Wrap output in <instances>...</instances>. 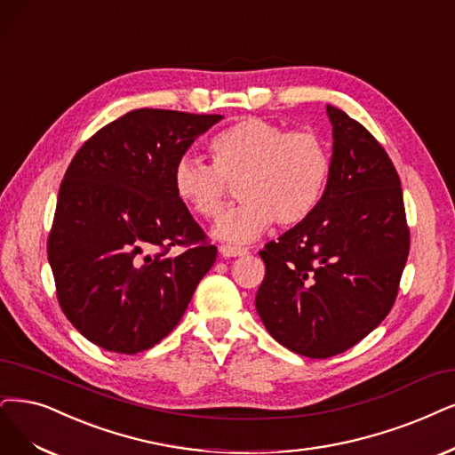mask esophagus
Returning a JSON list of instances; mask_svg holds the SVG:
<instances>
[{"instance_id":"1","label":"esophagus","mask_w":455,"mask_h":455,"mask_svg":"<svg viewBox=\"0 0 455 455\" xmlns=\"http://www.w3.org/2000/svg\"><path fill=\"white\" fill-rule=\"evenodd\" d=\"M219 253H221L223 257H245L249 253L247 247H238V245H230V243H223L221 247H219Z\"/></svg>"}]
</instances>
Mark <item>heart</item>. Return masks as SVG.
<instances>
[{"instance_id": "b5f03b06", "label": "heart", "mask_w": 455, "mask_h": 455, "mask_svg": "<svg viewBox=\"0 0 455 455\" xmlns=\"http://www.w3.org/2000/svg\"><path fill=\"white\" fill-rule=\"evenodd\" d=\"M213 164L195 156L176 161V196L200 219L221 215L238 185L242 204L219 219L217 238L245 243L275 221L296 227L316 210L330 180V149L309 129L289 131L262 117H242L210 140Z\"/></svg>"}]
</instances>
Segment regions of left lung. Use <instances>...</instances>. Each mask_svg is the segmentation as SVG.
I'll use <instances>...</instances> for the list:
<instances>
[{"mask_svg":"<svg viewBox=\"0 0 455 455\" xmlns=\"http://www.w3.org/2000/svg\"><path fill=\"white\" fill-rule=\"evenodd\" d=\"M326 110L333 154L324 196L304 223L264 245L255 298L275 341L318 360L352 348L384 321L411 247L392 159L347 112Z\"/></svg>","mask_w":455,"mask_h":455,"instance_id":"left-lung-1","label":"left lung"}]
</instances>
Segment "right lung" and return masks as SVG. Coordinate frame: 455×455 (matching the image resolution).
Masks as SVG:
<instances>
[{
    "instance_id": "1",
    "label": "right lung",
    "mask_w": 455,
    "mask_h": 455,
    "mask_svg": "<svg viewBox=\"0 0 455 455\" xmlns=\"http://www.w3.org/2000/svg\"><path fill=\"white\" fill-rule=\"evenodd\" d=\"M219 120L131 110L84 142L67 168L46 251L60 307L93 345L120 355L157 345L213 266L217 247L176 196L172 172Z\"/></svg>"
}]
</instances>
